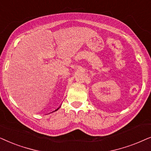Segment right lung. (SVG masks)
Returning <instances> with one entry per match:
<instances>
[{"mask_svg": "<svg viewBox=\"0 0 151 151\" xmlns=\"http://www.w3.org/2000/svg\"><path fill=\"white\" fill-rule=\"evenodd\" d=\"M61 105H60V106H59V107H58V108H57V109H56L55 110H54V111H52V112H55V111H57V110H59V108H60V107H61ZM50 113H51V112H50Z\"/></svg>", "mask_w": 151, "mask_h": 151, "instance_id": "add662e5", "label": "right lung"}]
</instances>
